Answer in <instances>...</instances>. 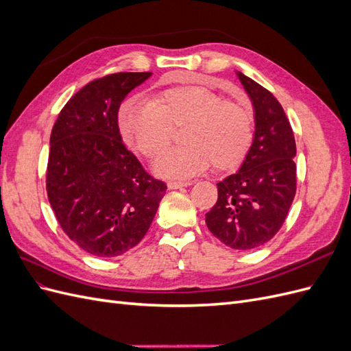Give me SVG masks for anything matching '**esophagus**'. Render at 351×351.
<instances>
[{"label":"esophagus","mask_w":351,"mask_h":351,"mask_svg":"<svg viewBox=\"0 0 351 351\" xmlns=\"http://www.w3.org/2000/svg\"><path fill=\"white\" fill-rule=\"evenodd\" d=\"M193 182L192 180H180V182H169L168 183V189H182V187H187V186H192Z\"/></svg>","instance_id":"obj_1"}]
</instances>
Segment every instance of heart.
<instances>
[{
    "label": "heart",
    "instance_id": "1",
    "mask_svg": "<svg viewBox=\"0 0 351 351\" xmlns=\"http://www.w3.org/2000/svg\"><path fill=\"white\" fill-rule=\"evenodd\" d=\"M187 125L184 146L165 154L154 165L167 178H187L212 162L221 171L237 168L254 137V115L246 102L227 101L205 86H177L151 101H127L119 112L125 143L146 158L162 155L173 142V129Z\"/></svg>",
    "mask_w": 351,
    "mask_h": 351
}]
</instances>
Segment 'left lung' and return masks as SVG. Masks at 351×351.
<instances>
[{
  "mask_svg": "<svg viewBox=\"0 0 351 351\" xmlns=\"http://www.w3.org/2000/svg\"><path fill=\"white\" fill-rule=\"evenodd\" d=\"M254 111V137L236 174L222 180L206 214L209 231L226 246L250 250L277 234L295 195V142L274 95L237 71Z\"/></svg>",
  "mask_w": 351,
  "mask_h": 351,
  "instance_id": "obj_1",
  "label": "left lung"
}]
</instances>
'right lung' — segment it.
I'll return each mask as SVG.
<instances>
[{
  "instance_id": "obj_1",
  "label": "right lung",
  "mask_w": 351,
  "mask_h": 351,
  "mask_svg": "<svg viewBox=\"0 0 351 351\" xmlns=\"http://www.w3.org/2000/svg\"><path fill=\"white\" fill-rule=\"evenodd\" d=\"M152 73H114L73 95L52 127L47 193L58 224L80 249L115 258L145 237L167 184L123 143L119 110Z\"/></svg>"
}]
</instances>
